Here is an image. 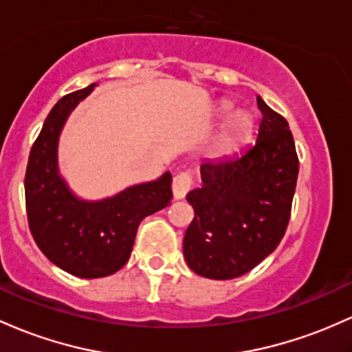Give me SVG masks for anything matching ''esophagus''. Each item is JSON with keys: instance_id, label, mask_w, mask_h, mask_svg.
<instances>
[{"instance_id": "1", "label": "esophagus", "mask_w": 352, "mask_h": 352, "mask_svg": "<svg viewBox=\"0 0 352 352\" xmlns=\"http://www.w3.org/2000/svg\"><path fill=\"white\" fill-rule=\"evenodd\" d=\"M192 173L184 170V172H179L175 177H173V182H172V192L175 199H184L187 195V192L190 190L192 187Z\"/></svg>"}]
</instances>
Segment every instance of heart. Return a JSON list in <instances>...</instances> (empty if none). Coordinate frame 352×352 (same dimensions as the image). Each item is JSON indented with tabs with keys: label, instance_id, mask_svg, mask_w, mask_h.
Wrapping results in <instances>:
<instances>
[{
	"label": "heart",
	"instance_id": "1",
	"mask_svg": "<svg viewBox=\"0 0 352 352\" xmlns=\"http://www.w3.org/2000/svg\"><path fill=\"white\" fill-rule=\"evenodd\" d=\"M230 110H232V105H230V103H222V105H220V113L227 115ZM249 126H250L249 115L244 113V111H239V113H235L232 120L229 122L226 137H223V142H226V145L234 144L237 138H241L242 135H244L247 130H249Z\"/></svg>",
	"mask_w": 352,
	"mask_h": 352
}]
</instances>
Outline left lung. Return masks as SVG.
<instances>
[{
    "mask_svg": "<svg viewBox=\"0 0 352 352\" xmlns=\"http://www.w3.org/2000/svg\"><path fill=\"white\" fill-rule=\"evenodd\" d=\"M256 142L200 165L202 187L188 192L195 217L184 237L188 267L208 279L241 277L283 241L299 158L289 123L261 96Z\"/></svg>",
    "mask_w": 352,
    "mask_h": 352,
    "instance_id": "1",
    "label": "left lung"
}]
</instances>
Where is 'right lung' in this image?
<instances>
[{
	"instance_id": "obj_1",
	"label": "right lung",
	"mask_w": 352,
	"mask_h": 352,
	"mask_svg": "<svg viewBox=\"0 0 352 352\" xmlns=\"http://www.w3.org/2000/svg\"><path fill=\"white\" fill-rule=\"evenodd\" d=\"M96 83L58 100L30 152L25 197L32 235L53 264L83 279L115 274L129 262L135 235L146 215L172 200V175L125 188L115 197L87 202L58 173L56 148L69 111Z\"/></svg>"
}]
</instances>
